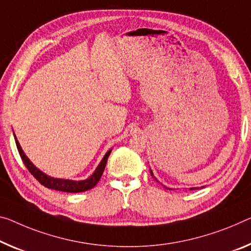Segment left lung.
I'll list each match as a JSON object with an SVG mask.
<instances>
[{"mask_svg": "<svg viewBox=\"0 0 251 251\" xmlns=\"http://www.w3.org/2000/svg\"><path fill=\"white\" fill-rule=\"evenodd\" d=\"M150 174H151V176H153L152 175V172H150ZM153 178H155V177H153ZM192 190H194V188H192Z\"/></svg>", "mask_w": 251, "mask_h": 251, "instance_id": "1", "label": "left lung"}]
</instances>
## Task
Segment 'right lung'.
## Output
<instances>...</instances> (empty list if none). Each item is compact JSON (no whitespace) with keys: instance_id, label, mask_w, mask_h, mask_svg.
I'll return each mask as SVG.
<instances>
[{"instance_id":"1","label":"right lung","mask_w":251,"mask_h":251,"mask_svg":"<svg viewBox=\"0 0 251 251\" xmlns=\"http://www.w3.org/2000/svg\"><path fill=\"white\" fill-rule=\"evenodd\" d=\"M15 144H17V148L18 151L20 153V157L23 161V164L25 165V167L28 171L31 173V175L36 178L38 182H39L41 185L44 186L51 188V190H56V191H60V192H67V193H79V192H85L93 188L98 182L101 178V176L104 172V168L106 166V161L107 158H109V155L111 152V150H109L105 153V156L102 159L101 163L98 166V168L95 169V172L93 173V175L91 177H88L85 180H69V179H60V178H52V177H49L44 173L40 172L37 167H34V165L29 160V158L25 155L23 150L21 148L20 144L15 138Z\"/></svg>"}]
</instances>
